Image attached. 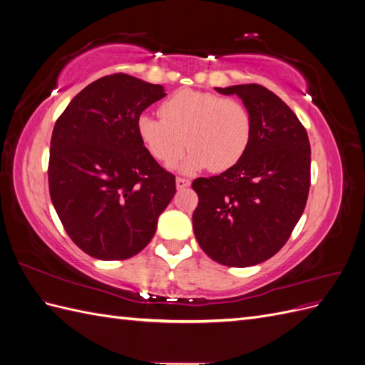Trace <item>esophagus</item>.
<instances>
[{"label":"esophagus","instance_id":"obj_1","mask_svg":"<svg viewBox=\"0 0 365 365\" xmlns=\"http://www.w3.org/2000/svg\"><path fill=\"white\" fill-rule=\"evenodd\" d=\"M189 185H190L189 180L181 178V176H178V178H176V189H178V190H182V189H185V187H189Z\"/></svg>","mask_w":365,"mask_h":365}]
</instances>
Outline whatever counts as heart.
<instances>
[{
	"instance_id": "heart-1",
	"label": "heart",
	"mask_w": 365,
	"mask_h": 365,
	"mask_svg": "<svg viewBox=\"0 0 365 365\" xmlns=\"http://www.w3.org/2000/svg\"><path fill=\"white\" fill-rule=\"evenodd\" d=\"M158 117L140 115L137 135L164 165L178 160L184 148L190 149L181 164L184 172L204 168L225 172L242 160L250 146L251 114L235 97L180 90L160 105Z\"/></svg>"
}]
</instances>
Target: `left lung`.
<instances>
[{
    "label": "left lung",
    "instance_id": "left-lung-1",
    "mask_svg": "<svg viewBox=\"0 0 365 365\" xmlns=\"http://www.w3.org/2000/svg\"><path fill=\"white\" fill-rule=\"evenodd\" d=\"M216 91L242 98L251 114V141L233 168L192 182L200 200L193 231L208 257L245 268L277 254L300 220L311 187V145L292 109L264 86Z\"/></svg>",
    "mask_w": 365,
    "mask_h": 365
}]
</instances>
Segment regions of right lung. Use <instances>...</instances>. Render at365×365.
<instances>
[{
	"label": "right lung",
	"instance_id": "1",
	"mask_svg": "<svg viewBox=\"0 0 365 365\" xmlns=\"http://www.w3.org/2000/svg\"><path fill=\"white\" fill-rule=\"evenodd\" d=\"M165 96L161 85L125 73L88 85L56 120L48 189L67 235L88 256L125 260L145 248L175 196L137 135V120Z\"/></svg>",
	"mask_w": 365,
	"mask_h": 365
}]
</instances>
